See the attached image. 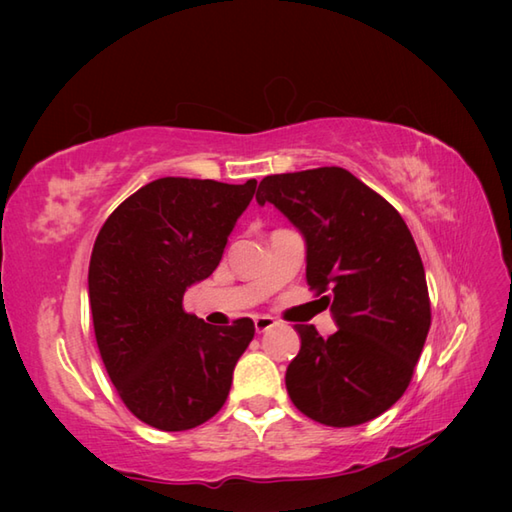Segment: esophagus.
Masks as SVG:
<instances>
[{"label":"esophagus","instance_id":"obj_1","mask_svg":"<svg viewBox=\"0 0 512 512\" xmlns=\"http://www.w3.org/2000/svg\"><path fill=\"white\" fill-rule=\"evenodd\" d=\"M253 321H255V330H257V334L268 332L270 328H275V325H277V321H275L273 317H268V314H257V317H255Z\"/></svg>","mask_w":512,"mask_h":512}]
</instances>
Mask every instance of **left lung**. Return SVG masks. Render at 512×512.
Instances as JSON below:
<instances>
[{
  "label": "left lung",
  "instance_id": "1",
  "mask_svg": "<svg viewBox=\"0 0 512 512\" xmlns=\"http://www.w3.org/2000/svg\"><path fill=\"white\" fill-rule=\"evenodd\" d=\"M257 202L275 204L306 237L308 286L339 325L328 339L295 325L290 400L328 427L378 418L405 394L431 328L427 277L405 220L341 167L266 176Z\"/></svg>",
  "mask_w": 512,
  "mask_h": 512
}]
</instances>
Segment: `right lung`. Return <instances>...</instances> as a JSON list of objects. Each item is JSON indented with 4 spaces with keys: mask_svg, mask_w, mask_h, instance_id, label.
Instances as JSON below:
<instances>
[{
    "mask_svg": "<svg viewBox=\"0 0 512 512\" xmlns=\"http://www.w3.org/2000/svg\"><path fill=\"white\" fill-rule=\"evenodd\" d=\"M255 189L257 180L160 178L118 204L96 237L88 273L96 345L125 407L149 427L193 429L228 398L255 323L213 328L184 312L182 299L220 264Z\"/></svg>",
    "mask_w": 512,
    "mask_h": 512,
    "instance_id": "add662e5",
    "label": "right lung"
}]
</instances>
